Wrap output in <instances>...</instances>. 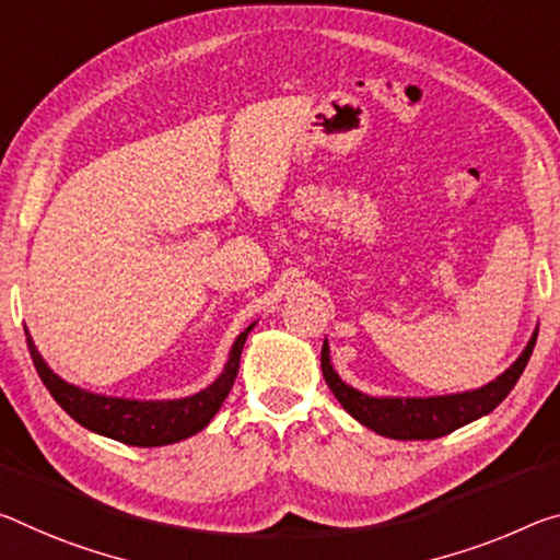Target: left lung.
Returning a JSON list of instances; mask_svg holds the SVG:
<instances>
[{"mask_svg":"<svg viewBox=\"0 0 560 560\" xmlns=\"http://www.w3.org/2000/svg\"><path fill=\"white\" fill-rule=\"evenodd\" d=\"M538 339V328L530 336L526 349L516 359L511 369L486 384L476 392L451 394V396H431V398H376L357 392V388L343 384L328 359V343L322 346V371L328 388L339 398V404L349 411L353 419L366 425V429L381 433V436L398 441H429L454 433L460 425L471 423L481 416L491 413L511 388L516 386L523 369L534 353Z\"/></svg>","mask_w":560,"mask_h":560,"instance_id":"8db88e82","label":"left lung"}]
</instances>
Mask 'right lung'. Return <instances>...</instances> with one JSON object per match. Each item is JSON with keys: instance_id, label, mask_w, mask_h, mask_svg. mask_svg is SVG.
I'll return each instance as SVG.
<instances>
[{"instance_id": "1", "label": "right lung", "mask_w": 560, "mask_h": 560, "mask_svg": "<svg viewBox=\"0 0 560 560\" xmlns=\"http://www.w3.org/2000/svg\"><path fill=\"white\" fill-rule=\"evenodd\" d=\"M252 328L254 324L236 336L232 353H229V361L224 366V374H221L214 384L194 396L176 398V401H131V398L89 394L84 388L72 386L67 384L65 378H59L39 357L32 336L26 331L24 334L34 369H37L42 384L47 386V392L55 396V401L65 408L77 423H82L84 429L94 433H102V436L127 443V446L152 448L189 439L214 419V413L219 411L221 404H224L229 392H232L234 378L238 374V359H242L244 341Z\"/></svg>"}]
</instances>
